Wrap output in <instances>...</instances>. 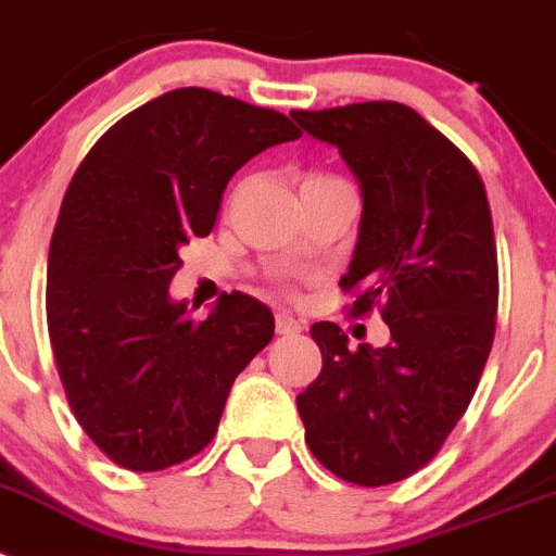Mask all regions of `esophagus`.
<instances>
[{"mask_svg":"<svg viewBox=\"0 0 556 556\" xmlns=\"http://www.w3.org/2000/svg\"><path fill=\"white\" fill-rule=\"evenodd\" d=\"M275 331L281 333V337H298L303 331V326L294 317H289V314H278L275 317Z\"/></svg>","mask_w":556,"mask_h":556,"instance_id":"1","label":"esophagus"}]
</instances>
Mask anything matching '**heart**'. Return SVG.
I'll return each mask as SVG.
<instances>
[{
	"label": "heart",
	"instance_id": "1",
	"mask_svg": "<svg viewBox=\"0 0 556 556\" xmlns=\"http://www.w3.org/2000/svg\"><path fill=\"white\" fill-rule=\"evenodd\" d=\"M342 184L339 178H331V175H306L301 184V191H308V189H326V186H337Z\"/></svg>",
	"mask_w": 556,
	"mask_h": 556
}]
</instances>
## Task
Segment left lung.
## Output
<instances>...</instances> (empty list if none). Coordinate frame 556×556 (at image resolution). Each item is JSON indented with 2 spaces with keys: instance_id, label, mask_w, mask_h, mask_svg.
Listing matches in <instances>:
<instances>
[{
  "instance_id": "left-lung-1",
  "label": "left lung",
  "mask_w": 556,
  "mask_h": 556,
  "mask_svg": "<svg viewBox=\"0 0 556 556\" xmlns=\"http://www.w3.org/2000/svg\"><path fill=\"white\" fill-rule=\"evenodd\" d=\"M356 175L362 223L339 287L351 314L372 308L390 345L348 348L337 323H314L323 370L298 395L323 468L384 488L429 465L470 397L495 337L498 258L479 172L401 102L289 113Z\"/></svg>"
}]
</instances>
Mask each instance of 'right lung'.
<instances>
[{
  "mask_svg": "<svg viewBox=\"0 0 556 556\" xmlns=\"http://www.w3.org/2000/svg\"><path fill=\"white\" fill-rule=\"evenodd\" d=\"M294 139L273 108L175 88L122 116L77 166L49 244V342L77 424L119 468L200 454L236 376L269 345L264 303L230 292L194 320L169 281L236 172Z\"/></svg>",
  "mask_w": 556,
  "mask_h": 556,
  "instance_id": "1",
  "label": "right lung"
}]
</instances>
